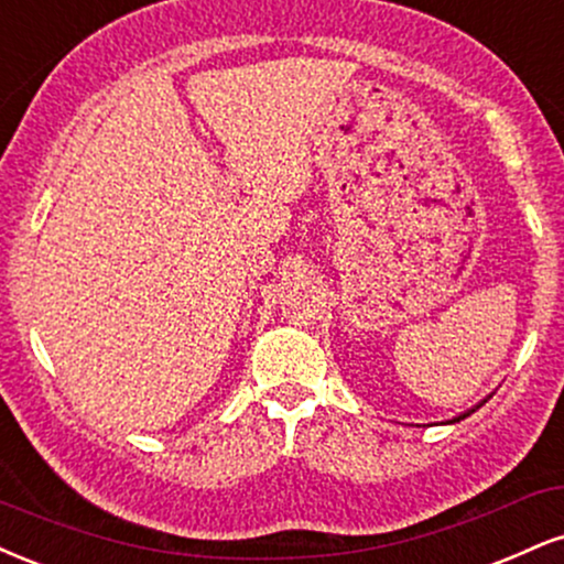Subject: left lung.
<instances>
[{"instance_id": "left-lung-1", "label": "left lung", "mask_w": 564, "mask_h": 564, "mask_svg": "<svg viewBox=\"0 0 564 564\" xmlns=\"http://www.w3.org/2000/svg\"><path fill=\"white\" fill-rule=\"evenodd\" d=\"M475 409H478V406H475ZM475 409H469V412H465V414H459V416H454V420H452V422H459V420H465V416H469V414H473V412H475Z\"/></svg>"}]
</instances>
